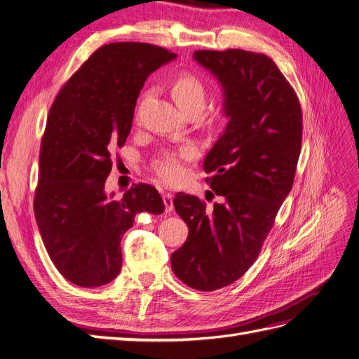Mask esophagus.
<instances>
[{
	"mask_svg": "<svg viewBox=\"0 0 359 359\" xmlns=\"http://www.w3.org/2000/svg\"><path fill=\"white\" fill-rule=\"evenodd\" d=\"M163 203H165V211L170 212L173 210V196L170 193H163Z\"/></svg>",
	"mask_w": 359,
	"mask_h": 359,
	"instance_id": "esophagus-1",
	"label": "esophagus"
}]
</instances>
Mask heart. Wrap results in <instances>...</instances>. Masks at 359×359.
I'll return each instance as SVG.
<instances>
[{
  "instance_id": "obj_1",
  "label": "heart",
  "mask_w": 359,
  "mask_h": 359,
  "mask_svg": "<svg viewBox=\"0 0 359 359\" xmlns=\"http://www.w3.org/2000/svg\"><path fill=\"white\" fill-rule=\"evenodd\" d=\"M170 93L173 100L180 106L182 112L191 109L202 111L206 99V90L203 82L198 76L190 73H181L170 83ZM194 157V151L190 147L180 151H168L163 153L153 165L157 177L166 184H178L186 177L184 163Z\"/></svg>"
}]
</instances>
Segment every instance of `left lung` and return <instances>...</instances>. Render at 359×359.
I'll list each match as a JSON object with an SVG mask.
<instances>
[{
  "instance_id": "obj_1",
  "label": "left lung",
  "mask_w": 359,
  "mask_h": 359,
  "mask_svg": "<svg viewBox=\"0 0 359 359\" xmlns=\"http://www.w3.org/2000/svg\"><path fill=\"white\" fill-rule=\"evenodd\" d=\"M193 60L222 85L229 119L203 160L206 181L223 201L208 211L198 196L175 194L189 236L170 265L184 285L210 292L243 277L259 256L293 186L302 112L290 83L264 53L196 50Z\"/></svg>"
}]
</instances>
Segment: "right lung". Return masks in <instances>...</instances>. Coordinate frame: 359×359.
<instances>
[{
  "label": "right lung",
  "instance_id": "right-lung-1",
  "mask_svg": "<svg viewBox=\"0 0 359 359\" xmlns=\"http://www.w3.org/2000/svg\"><path fill=\"white\" fill-rule=\"evenodd\" d=\"M175 57L148 43L104 45L52 103L41 137L34 214L53 265L76 286L112 281L121 271V238L136 214L165 211L153 186L135 184L115 201L104 184L147 78Z\"/></svg>",
  "mask_w": 359,
  "mask_h": 359
}]
</instances>
